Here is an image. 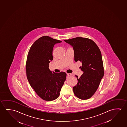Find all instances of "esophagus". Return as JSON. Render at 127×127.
I'll use <instances>...</instances> for the list:
<instances>
[{
    "label": "esophagus",
    "mask_w": 127,
    "mask_h": 127,
    "mask_svg": "<svg viewBox=\"0 0 127 127\" xmlns=\"http://www.w3.org/2000/svg\"><path fill=\"white\" fill-rule=\"evenodd\" d=\"M67 75L68 76H71L72 75V74L71 73H67Z\"/></svg>",
    "instance_id": "esophagus-1"
}]
</instances>
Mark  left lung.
Instances as JSON below:
<instances>
[{
	"label": "left lung",
	"instance_id": "1",
	"mask_svg": "<svg viewBox=\"0 0 127 127\" xmlns=\"http://www.w3.org/2000/svg\"><path fill=\"white\" fill-rule=\"evenodd\" d=\"M64 41L73 47L75 62L82 63L81 70L84 73L77 79V84L73 88L76 96L82 100L91 98L96 91L104 77L102 55L96 44L86 38H74Z\"/></svg>",
	"mask_w": 127,
	"mask_h": 127
}]
</instances>
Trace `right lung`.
<instances>
[{
	"label": "right lung",
	"mask_w": 127,
	"mask_h": 127,
	"mask_svg": "<svg viewBox=\"0 0 127 127\" xmlns=\"http://www.w3.org/2000/svg\"><path fill=\"white\" fill-rule=\"evenodd\" d=\"M61 42L48 36H43L32 45L27 56L26 73L28 80L37 95L46 101L58 97L66 79V73H56L49 68V63L53 60L54 46Z\"/></svg>",
	"instance_id": "right-lung-1"
}]
</instances>
